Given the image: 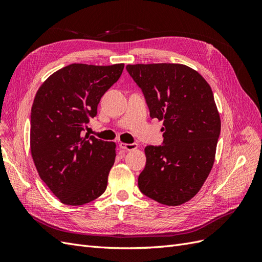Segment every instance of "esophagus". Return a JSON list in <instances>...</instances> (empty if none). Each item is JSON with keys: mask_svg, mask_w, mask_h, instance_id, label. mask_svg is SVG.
<instances>
[{"mask_svg": "<svg viewBox=\"0 0 262 262\" xmlns=\"http://www.w3.org/2000/svg\"><path fill=\"white\" fill-rule=\"evenodd\" d=\"M119 146H120L123 150H133V149H136L137 147H138V143H130V144H128V143H120L119 144Z\"/></svg>", "mask_w": 262, "mask_h": 262, "instance_id": "1", "label": "esophagus"}]
</instances>
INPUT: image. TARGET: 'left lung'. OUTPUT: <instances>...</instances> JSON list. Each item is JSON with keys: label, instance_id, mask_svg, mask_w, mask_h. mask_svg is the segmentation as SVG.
Here are the masks:
<instances>
[{"label": "left lung", "instance_id": "1", "mask_svg": "<svg viewBox=\"0 0 262 262\" xmlns=\"http://www.w3.org/2000/svg\"><path fill=\"white\" fill-rule=\"evenodd\" d=\"M143 92L150 118L163 120V145L145 147L141 192L158 203L179 205L199 192L213 167L221 119L210 85L177 63L126 66Z\"/></svg>", "mask_w": 262, "mask_h": 262}]
</instances>
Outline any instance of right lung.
<instances>
[{"mask_svg":"<svg viewBox=\"0 0 262 262\" xmlns=\"http://www.w3.org/2000/svg\"><path fill=\"white\" fill-rule=\"evenodd\" d=\"M123 68L73 63L50 75L36 94L30 152L39 176L62 203L82 205L105 192L116 143L83 137V131Z\"/></svg>","mask_w":262,"mask_h":262,"instance_id":"add662e5","label":"right lung"}]
</instances>
